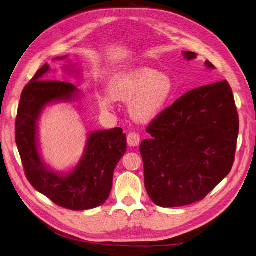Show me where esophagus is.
<instances>
[{
    "mask_svg": "<svg viewBox=\"0 0 256 256\" xmlns=\"http://www.w3.org/2000/svg\"><path fill=\"white\" fill-rule=\"evenodd\" d=\"M141 141V136L138 132H130L127 136V143L129 146H138L140 144Z\"/></svg>",
    "mask_w": 256,
    "mask_h": 256,
    "instance_id": "obj_1",
    "label": "esophagus"
}]
</instances>
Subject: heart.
<instances>
[{
	"mask_svg": "<svg viewBox=\"0 0 256 256\" xmlns=\"http://www.w3.org/2000/svg\"><path fill=\"white\" fill-rule=\"evenodd\" d=\"M174 92L171 76L156 69L141 66L116 74L108 85L110 96L102 95L98 102L104 109L112 106V98L130 102V113L140 122H148L164 109Z\"/></svg>",
	"mask_w": 256,
	"mask_h": 256,
	"instance_id": "b5f03b06",
	"label": "heart"
}]
</instances>
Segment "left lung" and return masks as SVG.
<instances>
[{"label": "left lung", "mask_w": 256, "mask_h": 256, "mask_svg": "<svg viewBox=\"0 0 256 256\" xmlns=\"http://www.w3.org/2000/svg\"><path fill=\"white\" fill-rule=\"evenodd\" d=\"M184 56L196 58L194 52ZM207 68H214L209 60ZM140 152L152 202L180 207L202 200L230 172L239 118L226 80L198 88L162 111L146 128Z\"/></svg>", "instance_id": "1"}]
</instances>
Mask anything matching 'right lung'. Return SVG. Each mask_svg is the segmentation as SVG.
I'll list each match as a JSON object with an SVG mask.
<instances>
[{
	"label": "right lung",
	"instance_id": "right-lung-1",
	"mask_svg": "<svg viewBox=\"0 0 256 256\" xmlns=\"http://www.w3.org/2000/svg\"><path fill=\"white\" fill-rule=\"evenodd\" d=\"M64 58H58L63 60ZM50 67L38 69L23 88L16 118V143L30 184L56 205L86 210L102 205L110 196L116 164L127 150L122 128L99 130L88 136L85 154L68 175L52 172L37 150V120L46 104L69 102L78 92L74 84L44 80Z\"/></svg>",
	"mask_w": 256,
	"mask_h": 256
}]
</instances>
